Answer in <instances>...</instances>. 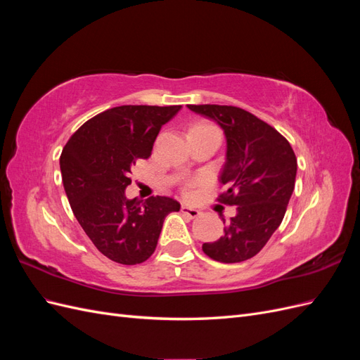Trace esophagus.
Here are the masks:
<instances>
[{
    "instance_id": "obj_1",
    "label": "esophagus",
    "mask_w": 360,
    "mask_h": 360,
    "mask_svg": "<svg viewBox=\"0 0 360 360\" xmlns=\"http://www.w3.org/2000/svg\"><path fill=\"white\" fill-rule=\"evenodd\" d=\"M181 213H183V214H186V216H189L191 219H195V217H198V216L201 214V212H200V210H197V209H192V207H189V205H181Z\"/></svg>"
}]
</instances>
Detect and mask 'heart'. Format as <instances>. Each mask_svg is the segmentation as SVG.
<instances>
[{"label":"heart","instance_id":"obj_1","mask_svg":"<svg viewBox=\"0 0 360 360\" xmlns=\"http://www.w3.org/2000/svg\"><path fill=\"white\" fill-rule=\"evenodd\" d=\"M204 126H210L209 123H197V124H193L192 127H191V130H193V129H200V127H204ZM188 192V189H184Z\"/></svg>","mask_w":360,"mask_h":360}]
</instances>
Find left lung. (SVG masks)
<instances>
[{
  "mask_svg": "<svg viewBox=\"0 0 360 360\" xmlns=\"http://www.w3.org/2000/svg\"><path fill=\"white\" fill-rule=\"evenodd\" d=\"M188 106L224 129L226 162L219 181L225 192L216 200L237 205V214L224 228V237L204 243L202 250L219 263H242L264 248L284 219L296 183V155L284 135L242 108Z\"/></svg>",
  "mask_w": 360,
  "mask_h": 360,
  "instance_id": "1",
  "label": "left lung"
}]
</instances>
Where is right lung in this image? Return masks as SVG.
<instances>
[{
    "label": "right lung",
    "mask_w": 360,
    "mask_h": 360,
    "mask_svg": "<svg viewBox=\"0 0 360 360\" xmlns=\"http://www.w3.org/2000/svg\"><path fill=\"white\" fill-rule=\"evenodd\" d=\"M180 105H123L85 122L60 156L64 191L72 212L101 252L120 264L144 263L153 255L163 221L180 204L167 197L126 200L130 169L148 159L162 124Z\"/></svg>",
    "instance_id": "add662e5"
}]
</instances>
